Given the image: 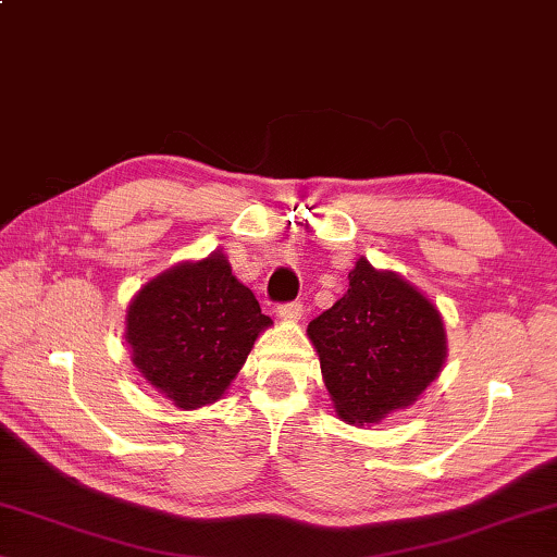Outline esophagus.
Instances as JSON below:
<instances>
[{
  "instance_id": "1",
  "label": "esophagus",
  "mask_w": 557,
  "mask_h": 557,
  "mask_svg": "<svg viewBox=\"0 0 557 557\" xmlns=\"http://www.w3.org/2000/svg\"><path fill=\"white\" fill-rule=\"evenodd\" d=\"M302 314H305V305L302 302H285V305L277 307L280 320L297 322V320H302Z\"/></svg>"
}]
</instances>
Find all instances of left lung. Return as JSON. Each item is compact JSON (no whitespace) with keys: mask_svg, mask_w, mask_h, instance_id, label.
<instances>
[{"mask_svg":"<svg viewBox=\"0 0 557 557\" xmlns=\"http://www.w3.org/2000/svg\"><path fill=\"white\" fill-rule=\"evenodd\" d=\"M307 334L334 409L357 426L411 406L446 359L444 320L431 299L364 258L349 272L344 297L314 317Z\"/></svg>","mask_w":557,"mask_h":557,"instance_id":"8db88e82","label":"left lung"}]
</instances>
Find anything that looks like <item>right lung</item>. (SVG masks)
<instances>
[{"instance_id":"1","label":"right lung","mask_w":557,"mask_h":557,"mask_svg":"<svg viewBox=\"0 0 557 557\" xmlns=\"http://www.w3.org/2000/svg\"><path fill=\"white\" fill-rule=\"evenodd\" d=\"M272 320L223 252L181 262L138 289L126 342L146 382L181 409L218 401Z\"/></svg>"}]
</instances>
